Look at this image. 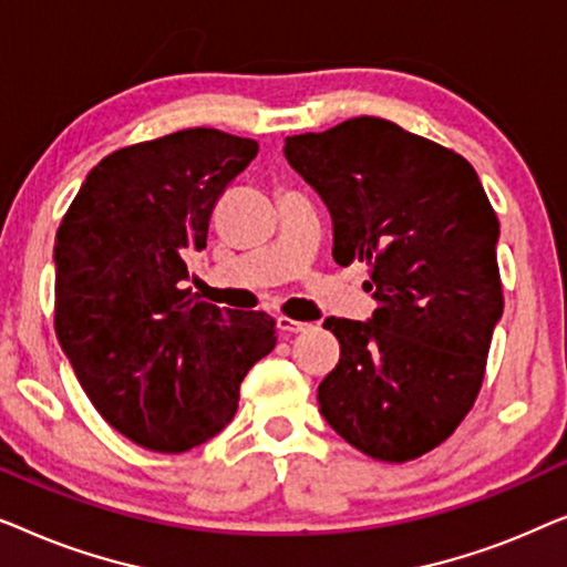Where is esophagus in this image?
I'll return each instance as SVG.
<instances>
[{
  "label": "esophagus",
  "instance_id": "34e87169",
  "mask_svg": "<svg viewBox=\"0 0 567 567\" xmlns=\"http://www.w3.org/2000/svg\"><path fill=\"white\" fill-rule=\"evenodd\" d=\"M276 328H278V332H281V336H293V332H305L309 324L293 320V317H278Z\"/></svg>",
  "mask_w": 567,
  "mask_h": 567
}]
</instances>
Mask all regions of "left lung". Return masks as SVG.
<instances>
[{"label":"left lung","mask_w":567,"mask_h":567,"mask_svg":"<svg viewBox=\"0 0 567 567\" xmlns=\"http://www.w3.org/2000/svg\"><path fill=\"white\" fill-rule=\"evenodd\" d=\"M286 159L328 206L332 258L367 262L371 322L324 320L340 361L320 413L379 462H410L475 405L503 315L498 216L462 154L384 118L286 136Z\"/></svg>","instance_id":"8db88e82"}]
</instances>
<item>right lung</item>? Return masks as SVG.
I'll return each mask as SVG.
<instances>
[{"label": "right lung", "instance_id": "right-lung-1", "mask_svg": "<svg viewBox=\"0 0 567 567\" xmlns=\"http://www.w3.org/2000/svg\"><path fill=\"white\" fill-rule=\"evenodd\" d=\"M258 142L185 128L115 150L59 224L53 328L82 390L134 444L181 454L235 417L239 384L276 348V320L208 305L190 252Z\"/></svg>", "mask_w": 567, "mask_h": 567}]
</instances>
